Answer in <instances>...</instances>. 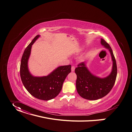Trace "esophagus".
Instances as JSON below:
<instances>
[{
  "mask_svg": "<svg viewBox=\"0 0 132 132\" xmlns=\"http://www.w3.org/2000/svg\"><path fill=\"white\" fill-rule=\"evenodd\" d=\"M75 67L74 66H71V71H74V70H75Z\"/></svg>",
  "mask_w": 132,
  "mask_h": 132,
  "instance_id": "1",
  "label": "esophagus"
}]
</instances>
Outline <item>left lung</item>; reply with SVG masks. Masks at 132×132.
Returning <instances> with one entry per match:
<instances>
[{
  "label": "left lung",
  "mask_w": 132,
  "mask_h": 132,
  "mask_svg": "<svg viewBox=\"0 0 132 132\" xmlns=\"http://www.w3.org/2000/svg\"><path fill=\"white\" fill-rule=\"evenodd\" d=\"M101 44L110 53L113 62L111 73L102 78L96 76L89 71L86 62L79 64L75 70L77 93L81 97L88 100H97L105 96L113 88L116 78L117 65L111 47L102 38Z\"/></svg>",
  "instance_id": "left-lung-1"
}]
</instances>
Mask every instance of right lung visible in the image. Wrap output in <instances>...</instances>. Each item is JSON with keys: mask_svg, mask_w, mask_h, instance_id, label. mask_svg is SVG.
I'll return each instance as SVG.
<instances>
[{"mask_svg": "<svg viewBox=\"0 0 132 132\" xmlns=\"http://www.w3.org/2000/svg\"><path fill=\"white\" fill-rule=\"evenodd\" d=\"M40 36L38 35L26 47L23 53L20 67V77L23 86L35 98L49 101L61 91L63 82L71 71V65L60 66L47 76H34L29 70L28 63L32 45Z\"/></svg>", "mask_w": 132, "mask_h": 132, "instance_id": "1", "label": "right lung"}]
</instances>
